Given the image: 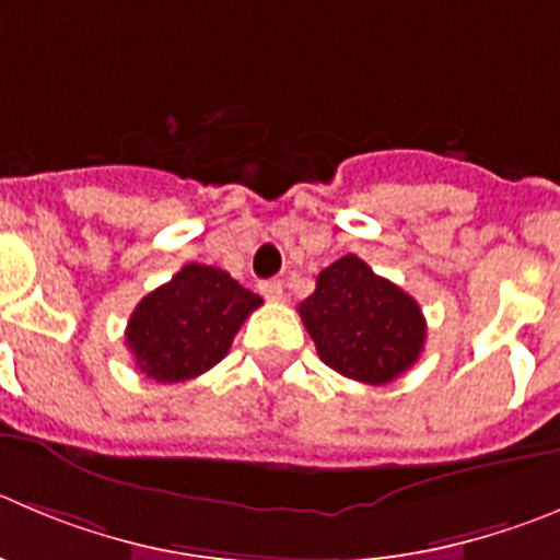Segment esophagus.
I'll return each mask as SVG.
<instances>
[{"mask_svg": "<svg viewBox=\"0 0 560 560\" xmlns=\"http://www.w3.org/2000/svg\"><path fill=\"white\" fill-rule=\"evenodd\" d=\"M259 292H262L268 301H281V298H284V284H281L279 279H268L259 284Z\"/></svg>", "mask_w": 560, "mask_h": 560, "instance_id": "1", "label": "esophagus"}]
</instances>
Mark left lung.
<instances>
[{
    "label": "left lung",
    "mask_w": 560,
    "mask_h": 560,
    "mask_svg": "<svg viewBox=\"0 0 560 560\" xmlns=\"http://www.w3.org/2000/svg\"><path fill=\"white\" fill-rule=\"evenodd\" d=\"M323 362L362 384H389L420 359L425 317L409 292L357 254L328 265L298 306Z\"/></svg>",
    "instance_id": "8db88e82"
}]
</instances>
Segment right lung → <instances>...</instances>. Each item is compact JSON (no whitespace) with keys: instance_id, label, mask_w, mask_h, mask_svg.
Wrapping results in <instances>:
<instances>
[{"instance_id":"1","label":"right lung","mask_w":560,"mask_h":560,"mask_svg":"<svg viewBox=\"0 0 560 560\" xmlns=\"http://www.w3.org/2000/svg\"><path fill=\"white\" fill-rule=\"evenodd\" d=\"M259 306L262 298L226 270L185 265L168 284L156 287L135 306L127 348L149 378L160 384L190 381L226 357L234 334Z\"/></svg>"}]
</instances>
